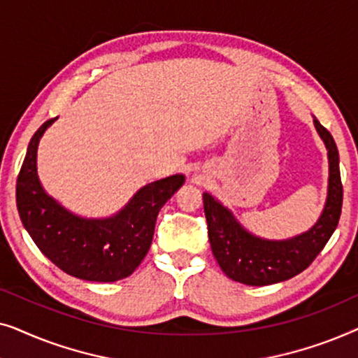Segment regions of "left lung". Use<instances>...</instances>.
Returning <instances> with one entry per match:
<instances>
[{
    "mask_svg": "<svg viewBox=\"0 0 358 358\" xmlns=\"http://www.w3.org/2000/svg\"><path fill=\"white\" fill-rule=\"evenodd\" d=\"M316 130L329 155V190L324 212L310 231L287 241L259 239L239 227L231 213L212 195L203 194L208 239L222 271L234 282L262 287L298 275L311 266L337 228L342 210L339 153L332 135L315 119Z\"/></svg>",
    "mask_w": 358,
    "mask_h": 358,
    "instance_id": "1",
    "label": "left lung"
}]
</instances>
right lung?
Returning a JSON list of instances; mask_svg holds the SVG:
<instances>
[{
    "label": "right lung",
    "instance_id": "right-lung-1",
    "mask_svg": "<svg viewBox=\"0 0 358 358\" xmlns=\"http://www.w3.org/2000/svg\"><path fill=\"white\" fill-rule=\"evenodd\" d=\"M53 120L34 134L19 171L16 202L21 222L37 248L68 275L90 282L129 277L148 252L159 210L184 184V176L145 185L115 217L78 218L48 197L37 178V145Z\"/></svg>",
    "mask_w": 358,
    "mask_h": 358
}]
</instances>
